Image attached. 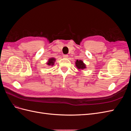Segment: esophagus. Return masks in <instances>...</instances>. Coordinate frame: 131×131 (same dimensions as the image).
Returning <instances> with one entry per match:
<instances>
[{"instance_id":"esophagus-1","label":"esophagus","mask_w":131,"mask_h":131,"mask_svg":"<svg viewBox=\"0 0 131 131\" xmlns=\"http://www.w3.org/2000/svg\"><path fill=\"white\" fill-rule=\"evenodd\" d=\"M63 56V57L65 58H67L68 57V55H67V54H64Z\"/></svg>"}]
</instances>
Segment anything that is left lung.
<instances>
[{"label":"left lung","instance_id":"obj_1","mask_svg":"<svg viewBox=\"0 0 131 131\" xmlns=\"http://www.w3.org/2000/svg\"><path fill=\"white\" fill-rule=\"evenodd\" d=\"M75 66H76L77 68L78 69H85L86 67V65L85 63L83 62V61L82 60H78L77 59V61L75 62Z\"/></svg>","mask_w":131,"mask_h":131}]
</instances>
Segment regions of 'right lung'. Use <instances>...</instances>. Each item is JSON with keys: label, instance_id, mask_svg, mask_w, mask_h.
<instances>
[{"label": "right lung", "instance_id": "1", "mask_svg": "<svg viewBox=\"0 0 131 131\" xmlns=\"http://www.w3.org/2000/svg\"><path fill=\"white\" fill-rule=\"evenodd\" d=\"M55 61H56V59H55L54 58H50V59H49V61L47 63V64L50 66H52L54 64Z\"/></svg>", "mask_w": 131, "mask_h": 131}]
</instances>
